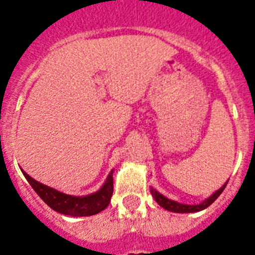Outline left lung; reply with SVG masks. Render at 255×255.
<instances>
[{"instance_id": "8db88e82", "label": "left lung", "mask_w": 255, "mask_h": 255, "mask_svg": "<svg viewBox=\"0 0 255 255\" xmlns=\"http://www.w3.org/2000/svg\"><path fill=\"white\" fill-rule=\"evenodd\" d=\"M226 184H228V182H226ZM226 184L225 185H222V188H220L216 193L212 194L209 198H206L205 201L201 202V204H198V205H184V204H178V202L176 201H172L169 198L164 197L163 194H160L159 192H156L153 188H151V193L152 196L155 197L156 202H157L160 206H163L164 209L169 210V212H174V213H192V212H200V210L205 209V208H208L209 205H212V204L220 197V194L222 193V190L225 189Z\"/></svg>"}]
</instances>
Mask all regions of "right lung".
Returning <instances> with one entry per match:
<instances>
[{
    "label": "right lung",
    "mask_w": 255,
    "mask_h": 255,
    "mask_svg": "<svg viewBox=\"0 0 255 255\" xmlns=\"http://www.w3.org/2000/svg\"><path fill=\"white\" fill-rule=\"evenodd\" d=\"M23 176L29 181L37 194L47 204V205L54 209L58 213L67 214V216H74V217H85V216H94L99 213L103 209H106L111 201V196L114 193V177L112 172L108 174L107 180L102 186V189L98 190L96 193H92L85 197H75V196H69V194L61 193L58 190L46 186L41 182L35 181L29 174L23 172Z\"/></svg>",
    "instance_id": "right-lung-1"
}]
</instances>
